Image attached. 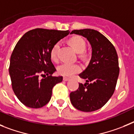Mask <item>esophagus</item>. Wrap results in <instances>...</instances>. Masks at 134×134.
Listing matches in <instances>:
<instances>
[{
  "label": "esophagus",
  "mask_w": 134,
  "mask_h": 134,
  "mask_svg": "<svg viewBox=\"0 0 134 134\" xmlns=\"http://www.w3.org/2000/svg\"><path fill=\"white\" fill-rule=\"evenodd\" d=\"M69 79V78L67 77H63V81H67Z\"/></svg>",
  "instance_id": "1"
}]
</instances>
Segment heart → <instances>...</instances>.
I'll return each mask as SVG.
<instances>
[{"instance_id":"1","label":"heart","mask_w":134,"mask_h":134,"mask_svg":"<svg viewBox=\"0 0 134 134\" xmlns=\"http://www.w3.org/2000/svg\"><path fill=\"white\" fill-rule=\"evenodd\" d=\"M69 43L75 49L76 52L81 53L84 55V51L86 47V42L83 38L79 36H75L69 40ZM60 42L54 44L50 51L51 59L54 61L58 60V51L60 47ZM81 71V67L78 64H72L69 63H63L57 67V72L59 75L65 77H70L78 73Z\"/></svg>"}]
</instances>
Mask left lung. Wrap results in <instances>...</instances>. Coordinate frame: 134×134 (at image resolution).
<instances>
[{
  "instance_id": "1",
  "label": "left lung",
  "mask_w": 134,
  "mask_h": 134,
  "mask_svg": "<svg viewBox=\"0 0 134 134\" xmlns=\"http://www.w3.org/2000/svg\"><path fill=\"white\" fill-rule=\"evenodd\" d=\"M71 34L79 35L89 41L92 48L90 64L79 75L85 84L70 93L72 105L78 110L91 112L102 108L114 94L120 68L114 46L104 35L90 29L73 30Z\"/></svg>"
}]
</instances>
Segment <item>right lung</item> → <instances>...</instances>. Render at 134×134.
Wrapping results in <instances>:
<instances>
[{"instance_id": "add662e5", "label": "right lung", "mask_w": 134, "mask_h": 134, "mask_svg": "<svg viewBox=\"0 0 134 134\" xmlns=\"http://www.w3.org/2000/svg\"><path fill=\"white\" fill-rule=\"evenodd\" d=\"M69 32L35 29L26 32L17 42L10 57L9 74L13 91L25 105L41 108L47 104L53 87L62 81V76L52 75L56 69L50 51Z\"/></svg>"}]
</instances>
